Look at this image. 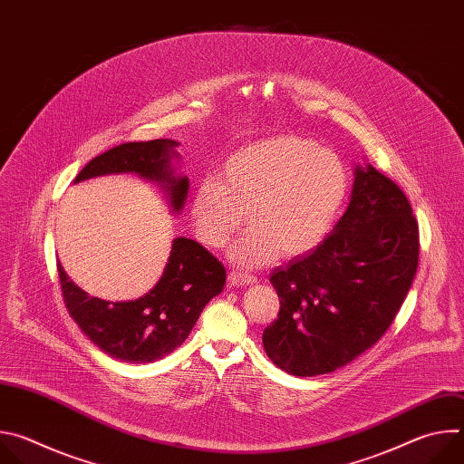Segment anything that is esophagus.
Listing matches in <instances>:
<instances>
[{
    "mask_svg": "<svg viewBox=\"0 0 464 464\" xmlns=\"http://www.w3.org/2000/svg\"><path fill=\"white\" fill-rule=\"evenodd\" d=\"M227 281H229L231 286H247V285H255V283H256V277L233 270V272L227 276Z\"/></svg>",
    "mask_w": 464,
    "mask_h": 464,
    "instance_id": "obj_1",
    "label": "esophagus"
}]
</instances>
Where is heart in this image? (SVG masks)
<instances>
[{
  "label": "heart",
  "instance_id": "1",
  "mask_svg": "<svg viewBox=\"0 0 464 464\" xmlns=\"http://www.w3.org/2000/svg\"><path fill=\"white\" fill-rule=\"evenodd\" d=\"M349 192V172L338 154L299 136H276L237 150L220 179L198 183L190 200L196 237L224 247L242 227L231 258L258 268L279 255L292 258L314 249L333 227Z\"/></svg>",
  "mask_w": 464,
  "mask_h": 464
}]
</instances>
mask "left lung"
Listing matches in <instances>:
<instances>
[{"label": "left lung", "mask_w": 464, "mask_h": 464, "mask_svg": "<svg viewBox=\"0 0 464 464\" xmlns=\"http://www.w3.org/2000/svg\"><path fill=\"white\" fill-rule=\"evenodd\" d=\"M419 266V226L401 187L356 167L351 202L308 253L276 268L268 358L294 376L333 372L372 347L399 314Z\"/></svg>", "instance_id": "1"}]
</instances>
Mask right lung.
Listing matches in <instances>:
<instances>
[{"instance_id": "add662e5", "label": "right lung", "mask_w": 464, "mask_h": 464, "mask_svg": "<svg viewBox=\"0 0 464 464\" xmlns=\"http://www.w3.org/2000/svg\"><path fill=\"white\" fill-rule=\"evenodd\" d=\"M172 140L122 143L93 158L77 181L136 172L158 181L169 194L174 213L187 200V176H174L170 160L178 158ZM63 303L82 333L108 356L128 363H150L179 347L200 317L204 306L224 290V264L198 242L172 240L169 262L158 285L136 301L110 303L88 295L56 264Z\"/></svg>"}]
</instances>
